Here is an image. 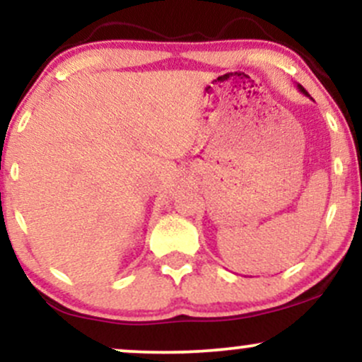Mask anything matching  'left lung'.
Returning <instances> with one entry per match:
<instances>
[{
  "mask_svg": "<svg viewBox=\"0 0 362 362\" xmlns=\"http://www.w3.org/2000/svg\"><path fill=\"white\" fill-rule=\"evenodd\" d=\"M298 88H300V91H301V93H303V95H306V97H310V95H308V91H306L305 88H303V86H301V85H298Z\"/></svg>",
  "mask_w": 362,
  "mask_h": 362,
  "instance_id": "1",
  "label": "left lung"
}]
</instances>
